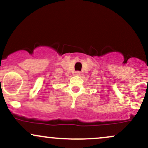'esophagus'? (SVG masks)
<instances>
[{
  "mask_svg": "<svg viewBox=\"0 0 148 148\" xmlns=\"http://www.w3.org/2000/svg\"><path fill=\"white\" fill-rule=\"evenodd\" d=\"M81 74V72H79V71H76V72H75V75L76 76H80Z\"/></svg>",
  "mask_w": 148,
  "mask_h": 148,
  "instance_id": "34e87169",
  "label": "esophagus"
}]
</instances>
